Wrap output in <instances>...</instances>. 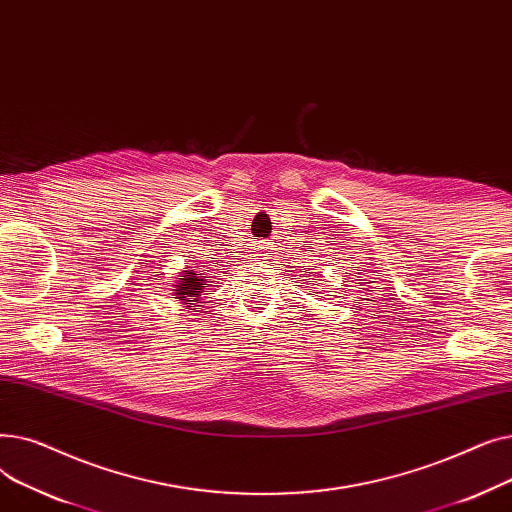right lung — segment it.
Segmentation results:
<instances>
[{
  "label": "right lung",
  "instance_id": "1",
  "mask_svg": "<svg viewBox=\"0 0 512 512\" xmlns=\"http://www.w3.org/2000/svg\"><path fill=\"white\" fill-rule=\"evenodd\" d=\"M203 288H205V278L193 270H188L184 276L178 278L174 299H180L184 305L191 307L203 299V292H207Z\"/></svg>",
  "mask_w": 512,
  "mask_h": 512
}]
</instances>
